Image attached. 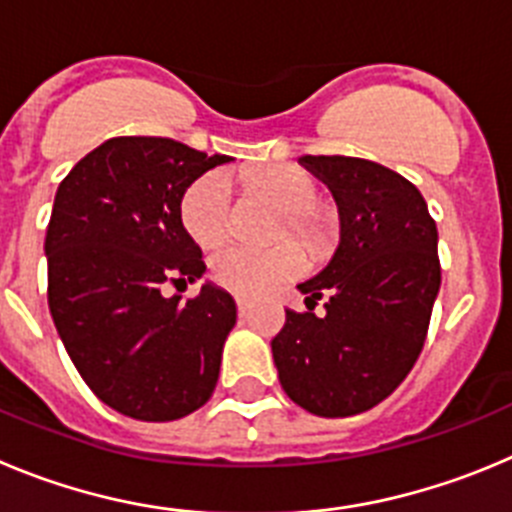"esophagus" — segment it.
I'll return each mask as SVG.
<instances>
[{
	"mask_svg": "<svg viewBox=\"0 0 512 512\" xmlns=\"http://www.w3.org/2000/svg\"><path fill=\"white\" fill-rule=\"evenodd\" d=\"M237 313L239 316H247V313H250V301H245V298H237Z\"/></svg>",
	"mask_w": 512,
	"mask_h": 512,
	"instance_id": "obj_1",
	"label": "esophagus"
}]
</instances>
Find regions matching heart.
Instances as JSON below:
<instances>
[{
	"mask_svg": "<svg viewBox=\"0 0 512 512\" xmlns=\"http://www.w3.org/2000/svg\"><path fill=\"white\" fill-rule=\"evenodd\" d=\"M245 186L255 196L283 209L278 234H296L313 252L329 250L336 232V219L329 206L319 204V181L301 165L278 163L260 170H247ZM181 219L186 232L199 245H219L232 229V183L224 170H209L188 186L181 201ZM306 265L301 247L293 242L273 250H250L242 245L222 247L211 257V275L219 285L237 296H262L288 278H296Z\"/></svg>",
	"mask_w": 512,
	"mask_h": 512,
	"instance_id": "obj_1",
	"label": "heart"
}]
</instances>
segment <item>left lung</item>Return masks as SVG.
<instances>
[{"instance_id": "left-lung-1", "label": "left lung", "mask_w": 512, "mask_h": 512, "mask_svg": "<svg viewBox=\"0 0 512 512\" xmlns=\"http://www.w3.org/2000/svg\"><path fill=\"white\" fill-rule=\"evenodd\" d=\"M339 206V247L298 285L308 311H285L273 359L285 395L313 416L375 408L413 370L441 285L439 232L421 191L380 163L303 155ZM325 301V313L312 308Z\"/></svg>"}]
</instances>
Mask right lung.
<instances>
[{"instance_id": "right-lung-1", "label": "right lung", "mask_w": 512, "mask_h": 512, "mask_svg": "<svg viewBox=\"0 0 512 512\" xmlns=\"http://www.w3.org/2000/svg\"><path fill=\"white\" fill-rule=\"evenodd\" d=\"M229 160L168 137H112L55 193L45 234L50 316L78 375L122 416L176 421L214 393L237 324L234 298L209 280L188 301L165 298L163 285L206 273L181 201Z\"/></svg>"}]
</instances>
